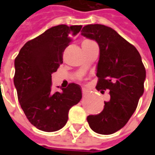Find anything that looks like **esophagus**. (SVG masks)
<instances>
[{
	"label": "esophagus",
	"instance_id": "obj_1",
	"mask_svg": "<svg viewBox=\"0 0 155 155\" xmlns=\"http://www.w3.org/2000/svg\"><path fill=\"white\" fill-rule=\"evenodd\" d=\"M82 93L83 94H86L88 93V90L86 88H82Z\"/></svg>",
	"mask_w": 155,
	"mask_h": 155
}]
</instances>
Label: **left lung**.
<instances>
[{
	"label": "left lung",
	"mask_w": 155,
	"mask_h": 155,
	"mask_svg": "<svg viewBox=\"0 0 155 155\" xmlns=\"http://www.w3.org/2000/svg\"><path fill=\"white\" fill-rule=\"evenodd\" d=\"M81 35L99 45L96 89L109 90L110 95V101H104V110L89 115L87 121L95 133L111 134L122 129L136 110L143 94L145 68L136 48L110 27L87 25Z\"/></svg>",
	"instance_id": "obj_1"
}]
</instances>
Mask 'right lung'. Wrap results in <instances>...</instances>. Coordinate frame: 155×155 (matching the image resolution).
Returning a JSON list of instances; mask_svg holds the SVG:
<instances>
[{"label": "right lung", "instance_id": "add662e5", "mask_svg": "<svg viewBox=\"0 0 155 155\" xmlns=\"http://www.w3.org/2000/svg\"><path fill=\"white\" fill-rule=\"evenodd\" d=\"M82 25H59L26 42L15 59L14 84L25 116L38 130L54 132L68 120V113L82 97L71 83L61 92L51 91V74L63 63V52Z\"/></svg>", "mask_w": 155, "mask_h": 155}]
</instances>
